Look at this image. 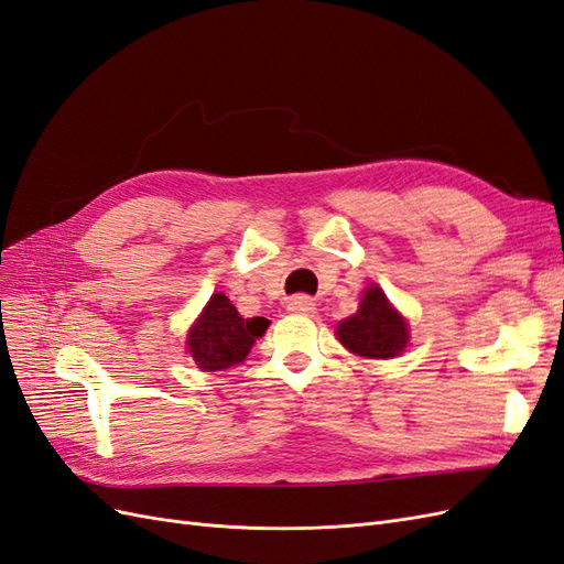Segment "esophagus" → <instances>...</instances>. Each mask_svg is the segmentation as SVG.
<instances>
[{
  "label": "esophagus",
  "mask_w": 564,
  "mask_h": 564,
  "mask_svg": "<svg viewBox=\"0 0 564 564\" xmlns=\"http://www.w3.org/2000/svg\"><path fill=\"white\" fill-rule=\"evenodd\" d=\"M288 312L310 316V314L316 312V304H314V300L307 297V295H295V297L288 300Z\"/></svg>",
  "instance_id": "obj_1"
}]
</instances>
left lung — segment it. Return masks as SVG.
<instances>
[{"mask_svg":"<svg viewBox=\"0 0 564 564\" xmlns=\"http://www.w3.org/2000/svg\"><path fill=\"white\" fill-rule=\"evenodd\" d=\"M340 343L359 357L392 359L409 343V326L384 297L378 285H371L361 297L359 312L337 326Z\"/></svg>","mask_w":564,"mask_h":564,"instance_id":"8db88e82","label":"left lung"}]
</instances>
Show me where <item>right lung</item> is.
<instances>
[{"instance_id":"add662e5","label":"right lung","mask_w":564,"mask_h":564,"mask_svg":"<svg viewBox=\"0 0 564 564\" xmlns=\"http://www.w3.org/2000/svg\"><path fill=\"white\" fill-rule=\"evenodd\" d=\"M269 321L262 316L243 318L227 295H213L198 324L188 333V351L203 371H224L248 357L257 337H262Z\"/></svg>"}]
</instances>
